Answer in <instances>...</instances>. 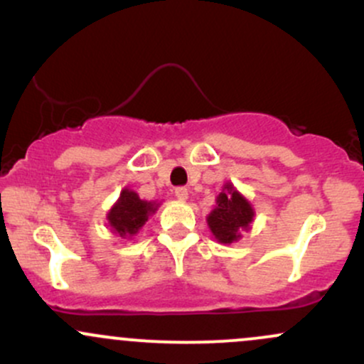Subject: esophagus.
Returning a JSON list of instances; mask_svg holds the SVG:
<instances>
[{
    "label": "esophagus",
    "mask_w": 364,
    "mask_h": 364,
    "mask_svg": "<svg viewBox=\"0 0 364 364\" xmlns=\"http://www.w3.org/2000/svg\"><path fill=\"white\" fill-rule=\"evenodd\" d=\"M174 195H176L178 200H186L188 198V188L185 186H179L174 190Z\"/></svg>",
    "instance_id": "esophagus-1"
}]
</instances>
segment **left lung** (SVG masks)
<instances>
[{
	"instance_id": "8db88e82",
	"label": "left lung",
	"mask_w": 364,
	"mask_h": 364,
	"mask_svg": "<svg viewBox=\"0 0 364 364\" xmlns=\"http://www.w3.org/2000/svg\"><path fill=\"white\" fill-rule=\"evenodd\" d=\"M253 217L252 203L231 183H225L215 198V208L207 217V224L219 243L231 245L240 240L243 229H250Z\"/></svg>"
}]
</instances>
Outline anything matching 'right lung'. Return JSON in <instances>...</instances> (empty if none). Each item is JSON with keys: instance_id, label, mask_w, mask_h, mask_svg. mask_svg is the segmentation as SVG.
<instances>
[{"instance_id": "right-lung-1", "label": "right lung", "mask_w": 364, "mask_h": 364, "mask_svg": "<svg viewBox=\"0 0 364 364\" xmlns=\"http://www.w3.org/2000/svg\"><path fill=\"white\" fill-rule=\"evenodd\" d=\"M159 203L141 200L129 188L121 190L118 202L107 212V223L116 235L121 237H132L144 228L149 217L156 214Z\"/></svg>"}]
</instances>
